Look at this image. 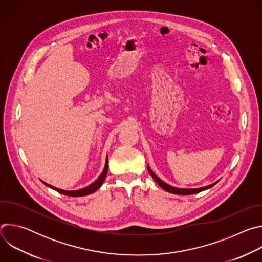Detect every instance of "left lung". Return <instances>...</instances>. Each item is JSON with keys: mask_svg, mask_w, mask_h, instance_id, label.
<instances>
[{"mask_svg": "<svg viewBox=\"0 0 262 262\" xmlns=\"http://www.w3.org/2000/svg\"><path fill=\"white\" fill-rule=\"evenodd\" d=\"M147 169L149 171V173L151 174L152 178L158 182V184L161 186V188L163 190H165L166 192H169L171 194H176V195H193V194H197V193H200L202 191H205L207 189H210L211 186H213L216 182L212 183V184H209V185H206V186H203V188H198V189H179V188H175V186H172L166 182H164L162 179H160L154 172L152 170L149 168V166H147Z\"/></svg>", "mask_w": 262, "mask_h": 262, "instance_id": "left-lung-1", "label": "left lung"}]
</instances>
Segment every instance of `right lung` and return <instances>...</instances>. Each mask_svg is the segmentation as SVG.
<instances>
[{"instance_id":"add662e5","label":"right lung","mask_w":262,"mask_h":262,"mask_svg":"<svg viewBox=\"0 0 262 262\" xmlns=\"http://www.w3.org/2000/svg\"><path fill=\"white\" fill-rule=\"evenodd\" d=\"M107 157H106V160H105V165H104V168H103V171L102 173L99 175V177L93 182L91 183L90 185L86 186V188L84 189H81V190H77V191H64V190H61V189H58L56 188V186H53L51 184H48L47 182L42 181L47 186H49V188L57 191L58 193L60 194H63V195H66V196H70V197H82V196H87V195H90L92 193H94L95 191H97L101 184L103 183L104 179H105V176H106V173H107V167H108V164H107Z\"/></svg>"}]
</instances>
